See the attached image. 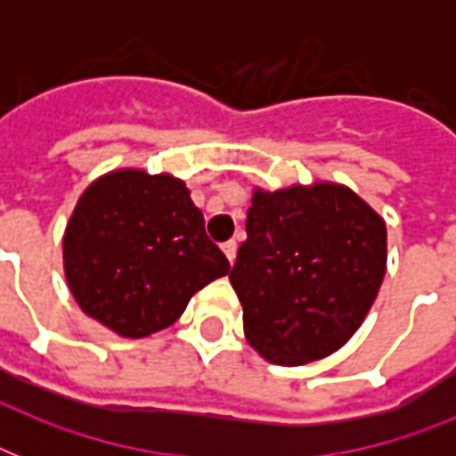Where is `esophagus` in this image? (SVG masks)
<instances>
[{
    "label": "esophagus",
    "mask_w": 456,
    "mask_h": 456,
    "mask_svg": "<svg viewBox=\"0 0 456 456\" xmlns=\"http://www.w3.org/2000/svg\"><path fill=\"white\" fill-rule=\"evenodd\" d=\"M236 248H239V243H236L234 239H232V241L222 243V250H224V256H227V260L232 265H234V260H236Z\"/></svg>",
    "instance_id": "34e87169"
}]
</instances>
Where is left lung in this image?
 I'll use <instances>...</instances> for the list:
<instances>
[{
  "label": "left lung",
  "instance_id": "obj_1",
  "mask_svg": "<svg viewBox=\"0 0 456 456\" xmlns=\"http://www.w3.org/2000/svg\"><path fill=\"white\" fill-rule=\"evenodd\" d=\"M248 239L229 281L246 338L274 364L336 353L367 317L386 274V222L340 184L256 189Z\"/></svg>",
  "mask_w": 456,
  "mask_h": 456
}]
</instances>
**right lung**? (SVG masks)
Segmentation results:
<instances>
[{"mask_svg": "<svg viewBox=\"0 0 456 456\" xmlns=\"http://www.w3.org/2000/svg\"><path fill=\"white\" fill-rule=\"evenodd\" d=\"M73 298L125 338L177 322L191 296L224 277L229 260L206 234L182 179L118 170L85 189L63 236Z\"/></svg>", "mask_w": 456, "mask_h": 456, "instance_id": "1", "label": "right lung"}]
</instances>
